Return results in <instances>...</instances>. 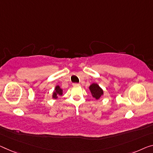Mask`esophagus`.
<instances>
[{
	"mask_svg": "<svg viewBox=\"0 0 153 153\" xmlns=\"http://www.w3.org/2000/svg\"><path fill=\"white\" fill-rule=\"evenodd\" d=\"M72 85H73L74 87H79V86H80V84H79V83H73V84H72Z\"/></svg>",
	"mask_w": 153,
	"mask_h": 153,
	"instance_id": "obj_1",
	"label": "esophagus"
}]
</instances>
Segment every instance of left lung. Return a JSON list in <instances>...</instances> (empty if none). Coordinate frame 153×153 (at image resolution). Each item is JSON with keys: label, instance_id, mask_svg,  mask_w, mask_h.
<instances>
[{"label": "left lung", "instance_id": "1", "mask_svg": "<svg viewBox=\"0 0 153 153\" xmlns=\"http://www.w3.org/2000/svg\"><path fill=\"white\" fill-rule=\"evenodd\" d=\"M89 89H90L92 97L95 98L96 100H99L104 95V91L98 83H91L89 87Z\"/></svg>", "mask_w": 153, "mask_h": 153}]
</instances>
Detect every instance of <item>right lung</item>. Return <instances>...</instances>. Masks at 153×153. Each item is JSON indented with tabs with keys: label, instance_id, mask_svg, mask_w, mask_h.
<instances>
[{
	"label": "right lung",
	"instance_id": "obj_1",
	"mask_svg": "<svg viewBox=\"0 0 153 153\" xmlns=\"http://www.w3.org/2000/svg\"><path fill=\"white\" fill-rule=\"evenodd\" d=\"M63 94V90L60 88L59 85H56L52 95V98L54 99H57L59 96H62Z\"/></svg>",
	"mask_w": 153,
	"mask_h": 153
}]
</instances>
